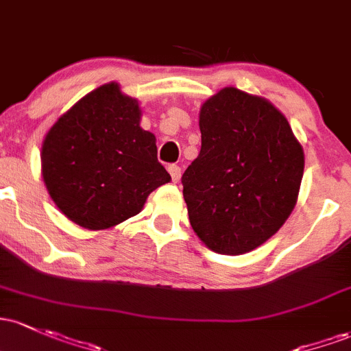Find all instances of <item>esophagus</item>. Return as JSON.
<instances>
[{"instance_id": "obj_1", "label": "esophagus", "mask_w": 351, "mask_h": 351, "mask_svg": "<svg viewBox=\"0 0 351 351\" xmlns=\"http://www.w3.org/2000/svg\"><path fill=\"white\" fill-rule=\"evenodd\" d=\"M168 171H169V175H171L173 182L178 183L180 178H182V168H180L178 165H169Z\"/></svg>"}]
</instances>
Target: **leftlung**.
I'll return each instance as SVG.
<instances>
[{"mask_svg":"<svg viewBox=\"0 0 351 351\" xmlns=\"http://www.w3.org/2000/svg\"><path fill=\"white\" fill-rule=\"evenodd\" d=\"M199 132V155L182 176L191 228L221 255L252 252L293 211L302 145L271 103L237 88L203 103Z\"/></svg>","mask_w":351,"mask_h":351,"instance_id":"8db88e82","label":"left lung"}]
</instances>
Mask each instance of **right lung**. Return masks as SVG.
<instances>
[{
  "label": "right lung",
  "mask_w": 351,
  "mask_h": 351,
  "mask_svg": "<svg viewBox=\"0 0 351 351\" xmlns=\"http://www.w3.org/2000/svg\"><path fill=\"white\" fill-rule=\"evenodd\" d=\"M136 99L118 84L96 88L53 125L41 168L48 193L76 225L105 230L134 217L171 180L156 158L155 134L140 126Z\"/></svg>",
  "instance_id": "obj_1"
}]
</instances>
